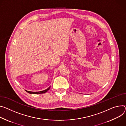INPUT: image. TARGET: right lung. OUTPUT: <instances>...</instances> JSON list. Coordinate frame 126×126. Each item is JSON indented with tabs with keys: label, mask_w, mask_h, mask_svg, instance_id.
<instances>
[{
	"label": "right lung",
	"mask_w": 126,
	"mask_h": 126,
	"mask_svg": "<svg viewBox=\"0 0 126 126\" xmlns=\"http://www.w3.org/2000/svg\"><path fill=\"white\" fill-rule=\"evenodd\" d=\"M50 86L49 88H48L47 89H45L44 90L41 91H38V92H32V91H29L28 90H26V91L27 93L31 94H44L45 93H46L47 91H48V90H49L50 89Z\"/></svg>",
	"instance_id": "1"
}]
</instances>
